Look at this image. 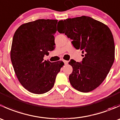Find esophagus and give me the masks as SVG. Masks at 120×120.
I'll return each instance as SVG.
<instances>
[{"label":"esophagus","instance_id":"1","mask_svg":"<svg viewBox=\"0 0 120 120\" xmlns=\"http://www.w3.org/2000/svg\"><path fill=\"white\" fill-rule=\"evenodd\" d=\"M64 63L65 64H67L68 63V61H67V60H63Z\"/></svg>","mask_w":120,"mask_h":120}]
</instances>
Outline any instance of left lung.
<instances>
[{"label":"left lung","instance_id":"1","mask_svg":"<svg viewBox=\"0 0 120 120\" xmlns=\"http://www.w3.org/2000/svg\"><path fill=\"white\" fill-rule=\"evenodd\" d=\"M59 33L65 34L76 49L84 54L81 62L71 60L72 67L69 76L70 83L81 92L97 88L109 72L115 58L113 36L109 28L90 17L81 16L60 20Z\"/></svg>","mask_w":120,"mask_h":120}]
</instances>
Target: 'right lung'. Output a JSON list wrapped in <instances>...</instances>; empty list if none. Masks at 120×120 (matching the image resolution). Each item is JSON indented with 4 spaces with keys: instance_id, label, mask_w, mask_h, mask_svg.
I'll list each match as a JSON object with an SVG mask.
<instances>
[{
    "instance_id": "obj_1",
    "label": "right lung",
    "mask_w": 120,
    "mask_h": 120,
    "mask_svg": "<svg viewBox=\"0 0 120 120\" xmlns=\"http://www.w3.org/2000/svg\"><path fill=\"white\" fill-rule=\"evenodd\" d=\"M57 20L39 19L20 25L15 32L10 51L14 72L25 89L43 94L54 86L56 77L64 63L43 60L55 48L54 35Z\"/></svg>"
}]
</instances>
